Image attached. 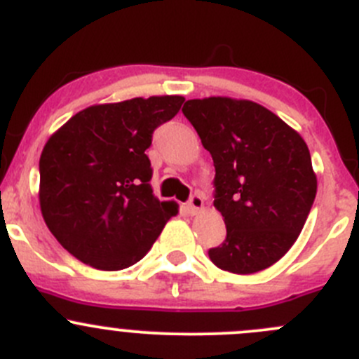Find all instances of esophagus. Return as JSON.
Listing matches in <instances>:
<instances>
[{
  "label": "esophagus",
  "instance_id": "obj_1",
  "mask_svg": "<svg viewBox=\"0 0 359 359\" xmlns=\"http://www.w3.org/2000/svg\"><path fill=\"white\" fill-rule=\"evenodd\" d=\"M187 208H189L191 214H198L203 208V198L200 194H193L189 198V201H187Z\"/></svg>",
  "mask_w": 359,
  "mask_h": 359
}]
</instances>
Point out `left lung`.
I'll use <instances>...</instances> for the list:
<instances>
[{
	"mask_svg": "<svg viewBox=\"0 0 359 359\" xmlns=\"http://www.w3.org/2000/svg\"><path fill=\"white\" fill-rule=\"evenodd\" d=\"M215 166L214 207L226 240L208 250L231 273H256L291 249L314 203L318 179L304 138L249 100L212 96L182 107Z\"/></svg>",
	"mask_w": 359,
	"mask_h": 359,
	"instance_id": "1",
	"label": "left lung"
}]
</instances>
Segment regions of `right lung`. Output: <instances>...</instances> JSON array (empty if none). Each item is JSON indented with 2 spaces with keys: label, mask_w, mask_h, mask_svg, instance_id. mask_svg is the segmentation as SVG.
Wrapping results in <instances>:
<instances>
[{
  "label": "right lung",
  "mask_w": 359,
  "mask_h": 359,
  "mask_svg": "<svg viewBox=\"0 0 359 359\" xmlns=\"http://www.w3.org/2000/svg\"><path fill=\"white\" fill-rule=\"evenodd\" d=\"M182 103V96H151L93 105L48 138L40 156L41 215L76 259L109 272L131 266L179 212L152 193L145 151Z\"/></svg>",
  "instance_id": "obj_1"
}]
</instances>
